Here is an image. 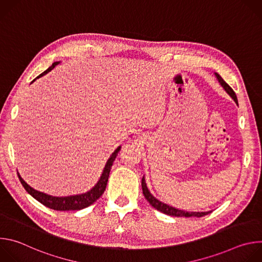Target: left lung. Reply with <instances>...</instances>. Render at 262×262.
I'll return each mask as SVG.
<instances>
[{"label":"left lung","instance_id":"left-lung-1","mask_svg":"<svg viewBox=\"0 0 262 262\" xmlns=\"http://www.w3.org/2000/svg\"><path fill=\"white\" fill-rule=\"evenodd\" d=\"M215 76H216V78H217V80H219V82L221 83V85L223 86V88L226 90V92L234 99V101L237 103V97H236V95H235V92L233 91V89L225 82L224 81L222 78H221V76L220 74H217V73H215ZM142 191H143V194H144V197L146 198V200L150 203V205L152 206V207H155L156 209H158L159 211H162L163 213H166V214H169V215H173V216H186V217H190V216H198V217H200V216H204V215H206V214H208V213H210L211 211H204V212H188V211H183V210H180V209H177V208H174V207H172V206H169V205H167V204H164V203H162V202H160L158 199H156L151 194H150V192L148 191V189H147V186H146V183H145V181H144V178H142Z\"/></svg>","mask_w":262,"mask_h":262}]
</instances>
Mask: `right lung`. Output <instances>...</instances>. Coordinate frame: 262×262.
<instances>
[{
  "mask_svg": "<svg viewBox=\"0 0 262 262\" xmlns=\"http://www.w3.org/2000/svg\"><path fill=\"white\" fill-rule=\"evenodd\" d=\"M59 62H55L52 64L51 67H49L45 72H42L41 74H39L38 77H37L36 79H38L42 76H45V74H47L48 72H50L56 65H58ZM35 79V80H36ZM33 80L32 83L35 81ZM120 150V147H118L116 150L114 151V154L111 156V158L108 159L105 167H104V170L102 172V175L99 179V181L97 182V184L94 186V188L89 191L88 193L86 194H82V195H77V196H70V197H52L50 195H47V194H43L41 192H38V191H35L34 189H32L30 185H28L24 180L23 178L18 175V178H19V181L21 182L23 186L25 188V190L33 197L35 198L37 201L40 202L41 204H43L45 206L51 208V209H54V210H80V209H83L85 207H88L89 205L93 204L104 192L105 190V186H106V183H107V179H108V175H110V171H111V167L112 165H113V162L115 161L116 159V156L118 154V151Z\"/></svg>",
  "mask_w": 262,
  "mask_h": 262,
  "instance_id": "add662e5",
  "label": "right lung"
}]
</instances>
